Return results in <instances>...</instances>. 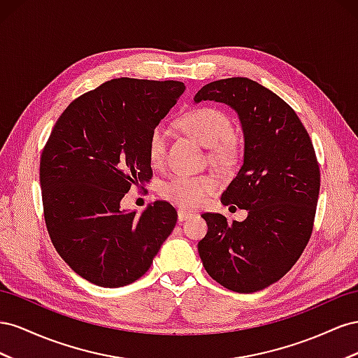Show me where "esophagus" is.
<instances>
[{
    "label": "esophagus",
    "instance_id": "esophagus-1",
    "mask_svg": "<svg viewBox=\"0 0 358 358\" xmlns=\"http://www.w3.org/2000/svg\"><path fill=\"white\" fill-rule=\"evenodd\" d=\"M192 216H193V214H192V213H189V211L178 210V220H180V222H185V220L190 219Z\"/></svg>",
    "mask_w": 358,
    "mask_h": 358
}]
</instances>
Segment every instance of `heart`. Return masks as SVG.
<instances>
[{
	"instance_id": "b5f03b06",
	"label": "heart",
	"mask_w": 358,
	"mask_h": 358,
	"mask_svg": "<svg viewBox=\"0 0 358 358\" xmlns=\"http://www.w3.org/2000/svg\"><path fill=\"white\" fill-rule=\"evenodd\" d=\"M181 127L196 138L203 147L211 148V160L228 165L238 150L237 136L232 134L229 117L217 108L192 109L180 120ZM169 131L163 124L151 130L148 138V159L155 168L163 165L166 157ZM217 181L210 176H178L162 182L160 195L182 208H198L217 189Z\"/></svg>"
}]
</instances>
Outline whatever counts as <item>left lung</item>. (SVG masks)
<instances>
[{"label":"left lung","mask_w":358,"mask_h":358,"mask_svg":"<svg viewBox=\"0 0 358 358\" xmlns=\"http://www.w3.org/2000/svg\"><path fill=\"white\" fill-rule=\"evenodd\" d=\"M236 110L244 139L243 165L224 206L248 211L243 222L203 213L208 232L198 252L222 287L249 294L287 274L308 244L320 196V166L312 141L294 109L248 78L203 85L195 96Z\"/></svg>","instance_id":"obj_1"}]
</instances>
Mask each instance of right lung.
Wrapping results in <instances>:
<instances>
[{
  "instance_id": "1",
  "label": "right lung",
  "mask_w": 358,
  "mask_h": 358,
  "mask_svg": "<svg viewBox=\"0 0 358 358\" xmlns=\"http://www.w3.org/2000/svg\"><path fill=\"white\" fill-rule=\"evenodd\" d=\"M185 90L178 80H108L71 101L48 139L40 160L46 227L59 257L91 283L138 280L176 227L171 203L138 214L121 199L152 177L150 134Z\"/></svg>"
}]
</instances>
